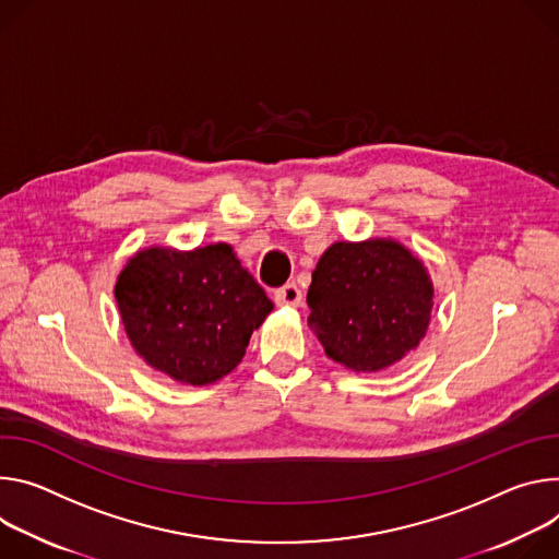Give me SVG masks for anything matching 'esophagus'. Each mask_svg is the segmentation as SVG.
I'll list each match as a JSON object with an SVG mask.
<instances>
[{"label":"esophagus","instance_id":"obj_1","mask_svg":"<svg viewBox=\"0 0 559 559\" xmlns=\"http://www.w3.org/2000/svg\"><path fill=\"white\" fill-rule=\"evenodd\" d=\"M275 301L280 306H299L301 304V290L297 288L295 282H288V284H284L282 288L275 290Z\"/></svg>","mask_w":559,"mask_h":559}]
</instances>
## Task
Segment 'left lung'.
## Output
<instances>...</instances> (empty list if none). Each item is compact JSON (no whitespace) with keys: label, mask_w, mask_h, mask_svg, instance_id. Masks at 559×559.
<instances>
[{"label":"left lung","mask_w":559,"mask_h":559,"mask_svg":"<svg viewBox=\"0 0 559 559\" xmlns=\"http://www.w3.org/2000/svg\"><path fill=\"white\" fill-rule=\"evenodd\" d=\"M306 301L308 326L326 355L355 373H376L424 340L432 282L395 239L335 241L313 271Z\"/></svg>","instance_id":"1"}]
</instances>
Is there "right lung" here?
I'll list each match as a JSON object with an SVG mask.
<instances>
[{
  "label": "right lung",
  "instance_id": "1",
  "mask_svg": "<svg viewBox=\"0 0 559 559\" xmlns=\"http://www.w3.org/2000/svg\"><path fill=\"white\" fill-rule=\"evenodd\" d=\"M115 299L138 355L175 382L193 386L228 376L273 311V301L228 243L183 253L144 248L119 273Z\"/></svg>",
  "mask_w": 559,
  "mask_h": 559
}]
</instances>
